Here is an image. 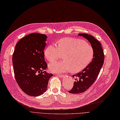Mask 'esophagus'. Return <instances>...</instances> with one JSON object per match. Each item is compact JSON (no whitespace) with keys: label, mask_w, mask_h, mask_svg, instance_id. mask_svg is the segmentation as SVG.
Returning a JSON list of instances; mask_svg holds the SVG:
<instances>
[{"label":"esophagus","mask_w":120,"mask_h":120,"mask_svg":"<svg viewBox=\"0 0 120 120\" xmlns=\"http://www.w3.org/2000/svg\"><path fill=\"white\" fill-rule=\"evenodd\" d=\"M58 76L60 78H64L66 76V75L64 74H59Z\"/></svg>","instance_id":"esophagus-1"}]
</instances>
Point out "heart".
Segmentation results:
<instances>
[{
    "instance_id": "b5f03b06",
    "label": "heart",
    "mask_w": 120,
    "mask_h": 120,
    "mask_svg": "<svg viewBox=\"0 0 120 120\" xmlns=\"http://www.w3.org/2000/svg\"><path fill=\"white\" fill-rule=\"evenodd\" d=\"M64 55V60L53 62L49 65L52 72H66L71 69L72 72H79L85 69L93 56L91 47L83 41L72 38L60 39L57 46L50 45L44 51V56L49 62H53Z\"/></svg>"
}]
</instances>
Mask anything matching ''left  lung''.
<instances>
[{
    "label": "left lung",
    "instance_id": "8db88e82",
    "mask_svg": "<svg viewBox=\"0 0 120 120\" xmlns=\"http://www.w3.org/2000/svg\"><path fill=\"white\" fill-rule=\"evenodd\" d=\"M79 35L87 39L90 43L94 51L92 61L81 72L73 75L75 81L71 94H81L88 90L94 82L100 71L104 61L103 49L100 42L94 37L86 34H79Z\"/></svg>",
    "mask_w": 120,
    "mask_h": 120
}]
</instances>
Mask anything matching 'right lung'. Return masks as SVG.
I'll return each instance as SVG.
<instances>
[{
	"label": "right lung",
	"instance_id": "obj_1",
	"mask_svg": "<svg viewBox=\"0 0 120 120\" xmlns=\"http://www.w3.org/2000/svg\"><path fill=\"white\" fill-rule=\"evenodd\" d=\"M46 38L44 34H29L17 42L13 52L16 81L23 91L30 96H37L45 92L49 79L53 76L44 71L47 67L43 51Z\"/></svg>",
	"mask_w": 120,
	"mask_h": 120
}]
</instances>
